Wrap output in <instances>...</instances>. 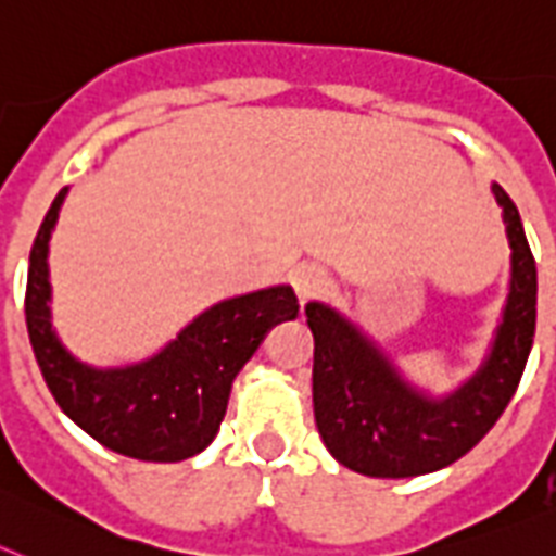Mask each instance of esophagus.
Wrapping results in <instances>:
<instances>
[{"label": "esophagus", "mask_w": 556, "mask_h": 556, "mask_svg": "<svg viewBox=\"0 0 556 556\" xmlns=\"http://www.w3.org/2000/svg\"><path fill=\"white\" fill-rule=\"evenodd\" d=\"M325 285H327V277H325V271H321V268H299L296 279H293L296 296L302 299V302L318 296V293L325 291Z\"/></svg>", "instance_id": "1"}]
</instances>
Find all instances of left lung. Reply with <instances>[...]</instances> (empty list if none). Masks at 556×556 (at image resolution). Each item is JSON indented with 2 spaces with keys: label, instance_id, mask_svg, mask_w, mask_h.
<instances>
[{
  "label": "left lung",
  "instance_id": "obj_1",
  "mask_svg": "<svg viewBox=\"0 0 556 556\" xmlns=\"http://www.w3.org/2000/svg\"><path fill=\"white\" fill-rule=\"evenodd\" d=\"M511 245V291L484 369L433 403L397 378L389 361L330 307H305L313 330V412L327 451L371 479H412L470 453L518 392L538 321V268L518 206L492 185Z\"/></svg>",
  "mask_w": 556,
  "mask_h": 556
}]
</instances>
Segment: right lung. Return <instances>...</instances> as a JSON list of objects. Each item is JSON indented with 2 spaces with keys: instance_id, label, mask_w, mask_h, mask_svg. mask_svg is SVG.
Returning <instances> with one entry per match:
<instances>
[{
  "instance_id": "add662e5",
  "label": "right lung",
  "mask_w": 556,
  "mask_h": 556,
  "mask_svg": "<svg viewBox=\"0 0 556 556\" xmlns=\"http://www.w3.org/2000/svg\"><path fill=\"white\" fill-rule=\"evenodd\" d=\"M61 190L30 249L24 293L27 332L55 403L109 451L142 462H181L210 445L229 403L231 380L268 327L296 318L288 285L226 299L181 330L156 358L125 369H89L61 346L50 325L47 243L64 204Z\"/></svg>"
}]
</instances>
